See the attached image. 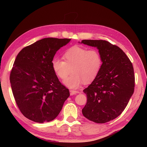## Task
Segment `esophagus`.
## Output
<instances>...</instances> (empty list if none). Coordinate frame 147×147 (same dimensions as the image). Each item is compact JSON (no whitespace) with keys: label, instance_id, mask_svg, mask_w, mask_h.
I'll return each instance as SVG.
<instances>
[{"label":"esophagus","instance_id":"34e87169","mask_svg":"<svg viewBox=\"0 0 147 147\" xmlns=\"http://www.w3.org/2000/svg\"><path fill=\"white\" fill-rule=\"evenodd\" d=\"M79 92L77 91V90H70V94L71 95H76L77 93H78Z\"/></svg>","mask_w":147,"mask_h":147}]
</instances>
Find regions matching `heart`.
<instances>
[{"instance_id":"1","label":"heart","mask_w":147,"mask_h":147,"mask_svg":"<svg viewBox=\"0 0 147 147\" xmlns=\"http://www.w3.org/2000/svg\"><path fill=\"white\" fill-rule=\"evenodd\" d=\"M62 60L55 58L51 62L52 68L59 79L65 80L72 72L73 74L65 81V85L71 88H77L84 82H93L100 72L103 59L96 49H89L74 45L63 54Z\"/></svg>"}]
</instances>
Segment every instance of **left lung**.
Listing matches in <instances>:
<instances>
[{
    "mask_svg": "<svg viewBox=\"0 0 147 147\" xmlns=\"http://www.w3.org/2000/svg\"><path fill=\"white\" fill-rule=\"evenodd\" d=\"M82 43L97 47L103 59L98 76L83 90L87 102L82 113L94 123H105L123 112L133 94V64L123 50L105 40H83Z\"/></svg>",
    "mask_w": 147,
    "mask_h": 147,
    "instance_id": "8db88e82",
    "label": "left lung"
}]
</instances>
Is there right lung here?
Masks as SVG:
<instances>
[{
	"label": "right lung",
	"mask_w": 147,
	"mask_h": 147,
	"mask_svg": "<svg viewBox=\"0 0 147 147\" xmlns=\"http://www.w3.org/2000/svg\"><path fill=\"white\" fill-rule=\"evenodd\" d=\"M70 38H45L19 52L10 74L16 103L24 116L36 123L49 122L60 113L70 95L52 68L56 52Z\"/></svg>",
	"instance_id": "right-lung-1"
}]
</instances>
